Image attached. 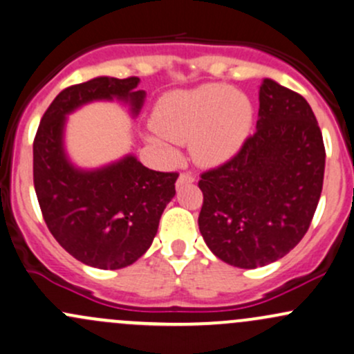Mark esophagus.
Here are the masks:
<instances>
[{
	"label": "esophagus",
	"mask_w": 354,
	"mask_h": 354,
	"mask_svg": "<svg viewBox=\"0 0 354 354\" xmlns=\"http://www.w3.org/2000/svg\"><path fill=\"white\" fill-rule=\"evenodd\" d=\"M196 180V177L192 176L190 172H182L180 176L177 178V187H182V185H187V184H192V182Z\"/></svg>",
	"instance_id": "obj_1"
}]
</instances>
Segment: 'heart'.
Returning <instances> with one entry per match:
<instances>
[{
  "label": "heart",
  "mask_w": 354,
  "mask_h": 354,
  "mask_svg": "<svg viewBox=\"0 0 354 354\" xmlns=\"http://www.w3.org/2000/svg\"><path fill=\"white\" fill-rule=\"evenodd\" d=\"M157 133L149 142L167 157L177 156L173 144H190L201 165L216 167L239 153L251 133L252 106L244 93L225 85H204L165 95L153 112Z\"/></svg>",
  "instance_id": "1"
}]
</instances>
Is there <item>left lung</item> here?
<instances>
[{"instance_id":"1","label":"left lung","mask_w":354,"mask_h":354,"mask_svg":"<svg viewBox=\"0 0 354 354\" xmlns=\"http://www.w3.org/2000/svg\"><path fill=\"white\" fill-rule=\"evenodd\" d=\"M236 157L204 172L198 229L221 261L256 269L308 232L324 178L323 135L309 103L264 78L259 120Z\"/></svg>"}]
</instances>
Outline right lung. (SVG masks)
<instances>
[{
	"label": "right lung",
	"mask_w": 354,
	"mask_h": 354,
	"mask_svg": "<svg viewBox=\"0 0 354 354\" xmlns=\"http://www.w3.org/2000/svg\"><path fill=\"white\" fill-rule=\"evenodd\" d=\"M137 77H98L59 91L33 142V182L43 219L58 244L80 263L122 269L147 252L165 205L176 196L177 172L147 169L127 156L102 169H77L63 149L66 115L93 100L129 102L137 115L145 91Z\"/></svg>",
	"instance_id": "add662e5"
}]
</instances>
